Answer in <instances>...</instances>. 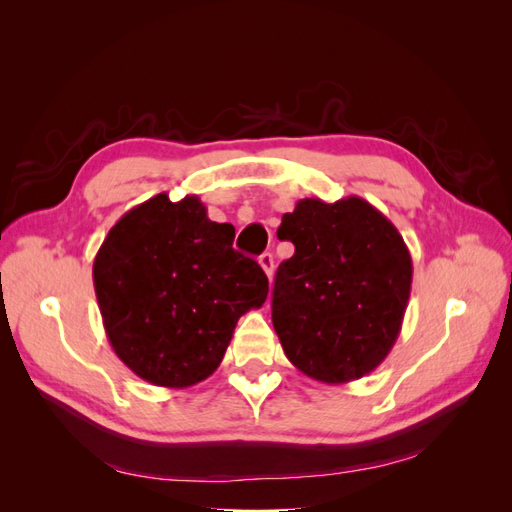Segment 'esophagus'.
<instances>
[{
	"mask_svg": "<svg viewBox=\"0 0 512 512\" xmlns=\"http://www.w3.org/2000/svg\"><path fill=\"white\" fill-rule=\"evenodd\" d=\"M258 262H260V267H262V271H265L267 273V277H269V280H271V277H273V254L271 252H265V254H262L260 258H258Z\"/></svg>",
	"mask_w": 512,
	"mask_h": 512,
	"instance_id": "1",
	"label": "esophagus"
}]
</instances>
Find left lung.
I'll return each instance as SVG.
<instances>
[{"mask_svg": "<svg viewBox=\"0 0 512 512\" xmlns=\"http://www.w3.org/2000/svg\"><path fill=\"white\" fill-rule=\"evenodd\" d=\"M277 239L294 245L273 286V329L305 376L344 384L395 346L412 288V256L391 220L359 196L303 198Z\"/></svg>", "mask_w": 512, "mask_h": 512, "instance_id": "8db88e82", "label": "left lung"}]
</instances>
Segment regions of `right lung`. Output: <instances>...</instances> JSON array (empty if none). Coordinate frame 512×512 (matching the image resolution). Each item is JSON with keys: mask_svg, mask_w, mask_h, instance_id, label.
<instances>
[{"mask_svg": "<svg viewBox=\"0 0 512 512\" xmlns=\"http://www.w3.org/2000/svg\"><path fill=\"white\" fill-rule=\"evenodd\" d=\"M235 228L200 198L166 192L123 213L94 260L102 324L138 378L188 389L220 367L239 318L262 307L265 271L232 250Z\"/></svg>", "mask_w": 512, "mask_h": 512, "instance_id": "right-lung-1", "label": "right lung"}]
</instances>
